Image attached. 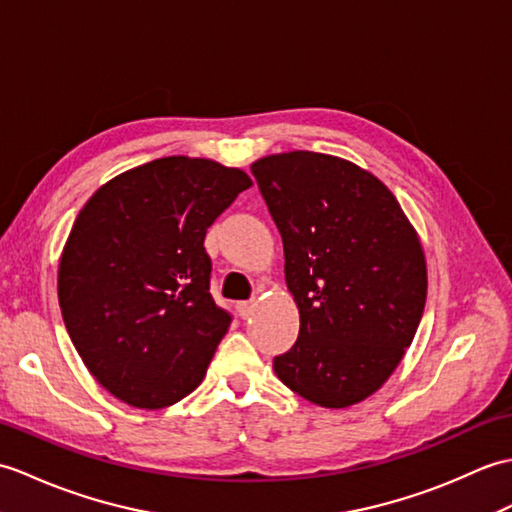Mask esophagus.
I'll return each instance as SVG.
<instances>
[{
  "mask_svg": "<svg viewBox=\"0 0 512 512\" xmlns=\"http://www.w3.org/2000/svg\"><path fill=\"white\" fill-rule=\"evenodd\" d=\"M236 311L241 317H249L256 311V300H245V302H238L236 304Z\"/></svg>",
  "mask_w": 512,
  "mask_h": 512,
  "instance_id": "1",
  "label": "esophagus"
}]
</instances>
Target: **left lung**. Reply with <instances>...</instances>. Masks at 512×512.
Masks as SVG:
<instances>
[{
    "label": "left lung",
    "instance_id": "obj_1",
    "mask_svg": "<svg viewBox=\"0 0 512 512\" xmlns=\"http://www.w3.org/2000/svg\"><path fill=\"white\" fill-rule=\"evenodd\" d=\"M252 173L300 311L298 342L274 359L278 379L331 410L361 403L390 379L423 317L414 225L381 179L342 157L289 151L260 157Z\"/></svg>",
    "mask_w": 512,
    "mask_h": 512
}]
</instances>
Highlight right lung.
I'll return each instance as SVG.
<instances>
[{"label": "right lung", "mask_w": 512, "mask_h": 512, "mask_svg": "<svg viewBox=\"0 0 512 512\" xmlns=\"http://www.w3.org/2000/svg\"><path fill=\"white\" fill-rule=\"evenodd\" d=\"M249 186L241 168L170 155L113 177L78 212L59 263L63 322L122 403L162 410L206 377L232 317L210 295L203 238Z\"/></svg>", "instance_id": "1"}]
</instances>
